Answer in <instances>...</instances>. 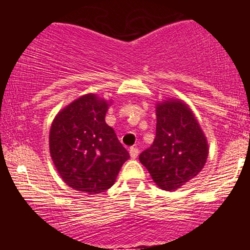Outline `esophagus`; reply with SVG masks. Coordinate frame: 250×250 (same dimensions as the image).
<instances>
[{
  "instance_id": "obj_1",
  "label": "esophagus",
  "mask_w": 250,
  "mask_h": 250,
  "mask_svg": "<svg viewBox=\"0 0 250 250\" xmlns=\"http://www.w3.org/2000/svg\"><path fill=\"white\" fill-rule=\"evenodd\" d=\"M129 155L132 158H137L139 155V150L137 147H130L129 148Z\"/></svg>"
}]
</instances>
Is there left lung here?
Masks as SVG:
<instances>
[{"label":"left lung","mask_w":250,"mask_h":250,"mask_svg":"<svg viewBox=\"0 0 250 250\" xmlns=\"http://www.w3.org/2000/svg\"><path fill=\"white\" fill-rule=\"evenodd\" d=\"M156 138L139 160L158 188L173 191L202 170L208 144L188 105L167 100L157 105Z\"/></svg>","instance_id":"obj_1"}]
</instances>
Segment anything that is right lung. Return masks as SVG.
<instances>
[{
	"instance_id": "right-lung-1",
	"label": "right lung",
	"mask_w": 250,
	"mask_h": 250,
	"mask_svg": "<svg viewBox=\"0 0 250 250\" xmlns=\"http://www.w3.org/2000/svg\"><path fill=\"white\" fill-rule=\"evenodd\" d=\"M105 100L94 94L78 98L53 121L50 156L62 180L89 195L113 185L129 153L105 122Z\"/></svg>"
}]
</instances>
